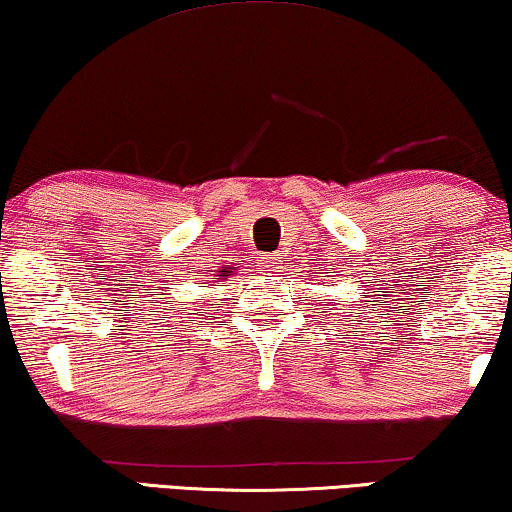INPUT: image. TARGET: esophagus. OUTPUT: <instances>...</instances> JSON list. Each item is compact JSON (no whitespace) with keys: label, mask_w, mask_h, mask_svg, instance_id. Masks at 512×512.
Listing matches in <instances>:
<instances>
[{"label":"esophagus","mask_w":512,"mask_h":512,"mask_svg":"<svg viewBox=\"0 0 512 512\" xmlns=\"http://www.w3.org/2000/svg\"><path fill=\"white\" fill-rule=\"evenodd\" d=\"M263 268L265 270H272V268H277V254H268L263 258Z\"/></svg>","instance_id":"34e87169"}]
</instances>
